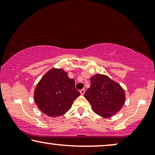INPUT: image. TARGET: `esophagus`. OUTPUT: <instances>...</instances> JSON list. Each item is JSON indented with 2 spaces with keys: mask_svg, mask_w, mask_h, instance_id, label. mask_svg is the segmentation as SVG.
Listing matches in <instances>:
<instances>
[{
  "mask_svg": "<svg viewBox=\"0 0 155 155\" xmlns=\"http://www.w3.org/2000/svg\"><path fill=\"white\" fill-rule=\"evenodd\" d=\"M80 92L82 95H83L84 94V92H85V90H84V89H82V90L80 91Z\"/></svg>",
  "mask_w": 155,
  "mask_h": 155,
  "instance_id": "obj_1",
  "label": "esophagus"
}]
</instances>
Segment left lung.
I'll return each instance as SVG.
<instances>
[{
	"mask_svg": "<svg viewBox=\"0 0 155 155\" xmlns=\"http://www.w3.org/2000/svg\"><path fill=\"white\" fill-rule=\"evenodd\" d=\"M90 82L84 97L94 113L108 118L120 111L125 102V92L119 84L101 74L92 76Z\"/></svg>",
	"mask_w": 155,
	"mask_h": 155,
	"instance_id": "left-lung-1",
	"label": "left lung"
}]
</instances>
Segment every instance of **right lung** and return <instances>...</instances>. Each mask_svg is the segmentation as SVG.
Returning <instances> with one entry per match:
<instances>
[{
  "instance_id": "1",
  "label": "right lung",
  "mask_w": 155,
  "mask_h": 155,
  "mask_svg": "<svg viewBox=\"0 0 155 155\" xmlns=\"http://www.w3.org/2000/svg\"><path fill=\"white\" fill-rule=\"evenodd\" d=\"M80 93L75 80L62 69L53 68L44 75L35 90V101L39 109L51 117L61 116L71 109Z\"/></svg>"
}]
</instances>
